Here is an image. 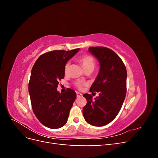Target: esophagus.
I'll return each instance as SVG.
<instances>
[{
	"instance_id": "esophagus-1",
	"label": "esophagus",
	"mask_w": 158,
	"mask_h": 158,
	"mask_svg": "<svg viewBox=\"0 0 158 158\" xmlns=\"http://www.w3.org/2000/svg\"><path fill=\"white\" fill-rule=\"evenodd\" d=\"M76 96H77V98H80V97L82 96V94H81L79 92H77V93H76Z\"/></svg>"
}]
</instances>
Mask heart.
<instances>
[{
  "instance_id": "1",
  "label": "heart",
  "mask_w": 158,
  "mask_h": 158,
  "mask_svg": "<svg viewBox=\"0 0 158 158\" xmlns=\"http://www.w3.org/2000/svg\"><path fill=\"white\" fill-rule=\"evenodd\" d=\"M80 62L82 63L83 67L84 69L86 70L88 69L92 68L94 69L95 66V60L94 59L93 57H92L89 55H84L83 56L81 57L80 59ZM69 68H70V63H66L64 65V73L66 74H68L69 71ZM75 85L77 88L81 89L82 87L83 86V85L85 84L84 82H82V81H76L74 83Z\"/></svg>"
}]
</instances>
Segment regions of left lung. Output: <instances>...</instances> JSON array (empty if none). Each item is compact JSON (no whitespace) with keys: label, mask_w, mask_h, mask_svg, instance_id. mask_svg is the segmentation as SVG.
<instances>
[{"label":"left lung","mask_w":158,"mask_h":158,"mask_svg":"<svg viewBox=\"0 0 158 158\" xmlns=\"http://www.w3.org/2000/svg\"><path fill=\"white\" fill-rule=\"evenodd\" d=\"M88 51L100 65L89 89L99 92V96L93 99L90 94L83 95L87 100L83 115L89 125L102 127L111 123L121 109L127 92V69L120 57L107 47H92Z\"/></svg>","instance_id":"obj_1"}]
</instances>
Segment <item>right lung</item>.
<instances>
[{
    "label": "right lung",
    "instance_id": "1",
    "mask_svg": "<svg viewBox=\"0 0 158 158\" xmlns=\"http://www.w3.org/2000/svg\"><path fill=\"white\" fill-rule=\"evenodd\" d=\"M79 49L47 52L37 59L31 69L28 85L31 107L38 120L46 127L59 128L68 121L76 94L70 88L60 94L56 88L59 81L64 77L65 64Z\"/></svg>",
    "mask_w": 158,
    "mask_h": 158
}]
</instances>
